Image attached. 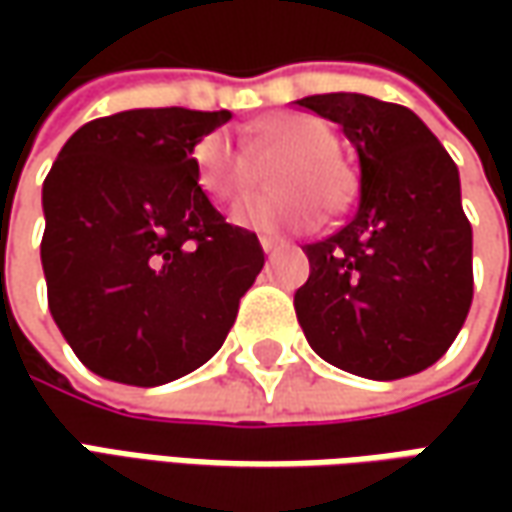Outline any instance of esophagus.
Returning a JSON list of instances; mask_svg holds the SVG:
<instances>
[{
    "instance_id": "1",
    "label": "esophagus",
    "mask_w": 512,
    "mask_h": 512,
    "mask_svg": "<svg viewBox=\"0 0 512 512\" xmlns=\"http://www.w3.org/2000/svg\"><path fill=\"white\" fill-rule=\"evenodd\" d=\"M259 245L265 253H273V250H279V247H285L282 239H276V236H259Z\"/></svg>"
}]
</instances>
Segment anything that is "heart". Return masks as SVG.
Here are the masks:
<instances>
[{"mask_svg": "<svg viewBox=\"0 0 512 512\" xmlns=\"http://www.w3.org/2000/svg\"><path fill=\"white\" fill-rule=\"evenodd\" d=\"M250 156H279L270 185L276 193L247 196L233 207V222L253 230H307L319 222V205L339 210L350 196V170L336 156L339 139L327 122L307 113H282L245 139ZM199 182L219 202L233 199L250 179L245 153L225 136L196 145Z\"/></svg>", "mask_w": 512, "mask_h": 512, "instance_id": "b5f03b06", "label": "heart"}]
</instances>
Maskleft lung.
Returning <instances> with one entry per match:
<instances>
[{"label":"left lung","mask_w":512,"mask_h":512,"mask_svg":"<svg viewBox=\"0 0 512 512\" xmlns=\"http://www.w3.org/2000/svg\"><path fill=\"white\" fill-rule=\"evenodd\" d=\"M342 125L362 168L353 219L305 245L296 319L325 362L393 382L436 364L473 302V227L459 168L404 105L362 93L296 102Z\"/></svg>","instance_id":"8db88e82"}]
</instances>
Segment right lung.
Here are the masks:
<instances>
[{"label": "right lung", "mask_w": 512, "mask_h": 512, "mask_svg": "<svg viewBox=\"0 0 512 512\" xmlns=\"http://www.w3.org/2000/svg\"><path fill=\"white\" fill-rule=\"evenodd\" d=\"M227 110L142 108L93 119L45 187L48 307L79 362L110 382H173L222 347L265 250L199 185L193 148Z\"/></svg>", "instance_id": "obj_1"}]
</instances>
